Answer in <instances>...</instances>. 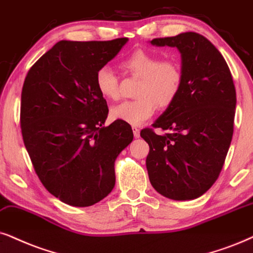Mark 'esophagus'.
<instances>
[{"mask_svg": "<svg viewBox=\"0 0 253 253\" xmlns=\"http://www.w3.org/2000/svg\"><path fill=\"white\" fill-rule=\"evenodd\" d=\"M133 134H134V137H140V129L136 128V127H133Z\"/></svg>", "mask_w": 253, "mask_h": 253, "instance_id": "esophagus-1", "label": "esophagus"}]
</instances>
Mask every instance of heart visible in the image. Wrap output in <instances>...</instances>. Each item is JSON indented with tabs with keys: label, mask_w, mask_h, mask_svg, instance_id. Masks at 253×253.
Returning a JSON list of instances; mask_svg holds the SVG:
<instances>
[{
	"label": "heart",
	"mask_w": 253,
	"mask_h": 253,
	"mask_svg": "<svg viewBox=\"0 0 253 253\" xmlns=\"http://www.w3.org/2000/svg\"><path fill=\"white\" fill-rule=\"evenodd\" d=\"M121 66L135 78H140L134 100H127L111 108L114 120L139 126L153 116L155 105L159 108L168 107L180 92L183 73L175 60H162L158 55L136 50L124 59ZM94 84L98 93L108 100L120 97L119 78L108 66L100 68L95 73Z\"/></svg>",
	"instance_id": "b5f03b06"
}]
</instances>
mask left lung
Instances as JSON below:
<instances>
[{
  "instance_id": "left-lung-1",
  "label": "left lung",
  "mask_w": 253,
  "mask_h": 253,
  "mask_svg": "<svg viewBox=\"0 0 253 253\" xmlns=\"http://www.w3.org/2000/svg\"><path fill=\"white\" fill-rule=\"evenodd\" d=\"M176 47L183 81L175 100L153 127L142 129L149 145L146 167L162 196L188 201L202 196L218 177L233 134L236 89L228 64L210 41L196 33L150 41Z\"/></svg>"
}]
</instances>
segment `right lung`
<instances>
[{"label": "right lung", "mask_w": 253, "mask_h": 253, "mask_svg": "<svg viewBox=\"0 0 253 253\" xmlns=\"http://www.w3.org/2000/svg\"><path fill=\"white\" fill-rule=\"evenodd\" d=\"M128 38L59 41L29 70L21 95L24 146L46 190L72 207L98 203L116 185L114 164L133 141L128 124L107 119L95 73Z\"/></svg>", "instance_id": "1"}]
</instances>
